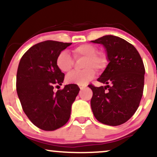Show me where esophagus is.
<instances>
[{
	"label": "esophagus",
	"instance_id": "1",
	"mask_svg": "<svg viewBox=\"0 0 157 157\" xmlns=\"http://www.w3.org/2000/svg\"><path fill=\"white\" fill-rule=\"evenodd\" d=\"M78 86H79V87H80V89L81 90L84 89L86 87V85H82V84H79Z\"/></svg>",
	"mask_w": 157,
	"mask_h": 157
}]
</instances>
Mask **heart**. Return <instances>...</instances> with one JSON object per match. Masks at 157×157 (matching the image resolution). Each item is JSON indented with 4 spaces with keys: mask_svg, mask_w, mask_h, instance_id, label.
<instances>
[{
    "mask_svg": "<svg viewBox=\"0 0 157 157\" xmlns=\"http://www.w3.org/2000/svg\"><path fill=\"white\" fill-rule=\"evenodd\" d=\"M75 59L85 57L81 71H75L66 77L68 83L86 85L95 76V68L97 71L103 70L107 66L108 60L105 54L97 52L96 46L91 44H82L73 49ZM56 65L62 72L67 73L71 71L74 65V59L66 51L61 52L56 59Z\"/></svg>",
    "mask_w": 157,
    "mask_h": 157,
    "instance_id": "1",
    "label": "heart"
}]
</instances>
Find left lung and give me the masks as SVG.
<instances>
[{"mask_svg": "<svg viewBox=\"0 0 157 157\" xmlns=\"http://www.w3.org/2000/svg\"><path fill=\"white\" fill-rule=\"evenodd\" d=\"M91 42L104 46L109 61L97 79L105 86H89L93 91V113L101 123L122 125L134 114L142 99L145 80L143 62L132 44L117 36L105 35Z\"/></svg>", "mask_w": 157, "mask_h": 157, "instance_id": "obj_1", "label": "left lung"}]
</instances>
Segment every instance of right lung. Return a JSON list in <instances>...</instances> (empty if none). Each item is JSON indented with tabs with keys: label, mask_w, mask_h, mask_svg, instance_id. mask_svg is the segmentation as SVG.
Masks as SVG:
<instances>
[{
	"label": "right lung",
	"mask_w": 157,
	"mask_h": 157,
	"mask_svg": "<svg viewBox=\"0 0 157 157\" xmlns=\"http://www.w3.org/2000/svg\"><path fill=\"white\" fill-rule=\"evenodd\" d=\"M71 44L46 40L34 45L20 60L16 89L23 110L34 125L44 131L63 126L71 115V105L80 91L76 84L53 91L61 86L65 75L56 59Z\"/></svg>",
	"instance_id": "right-lung-1"
}]
</instances>
